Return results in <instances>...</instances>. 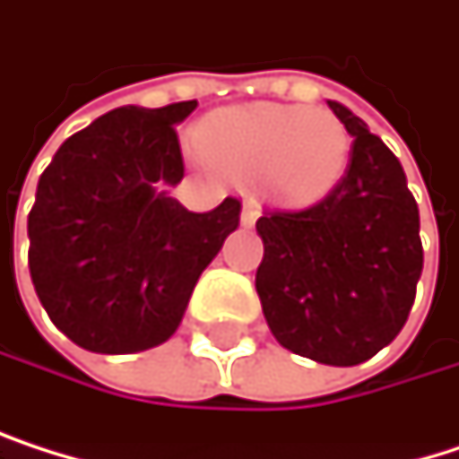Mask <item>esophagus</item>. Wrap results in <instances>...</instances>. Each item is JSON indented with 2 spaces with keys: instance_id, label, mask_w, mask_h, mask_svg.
<instances>
[{
  "instance_id": "obj_1",
  "label": "esophagus",
  "mask_w": 459,
  "mask_h": 459,
  "mask_svg": "<svg viewBox=\"0 0 459 459\" xmlns=\"http://www.w3.org/2000/svg\"><path fill=\"white\" fill-rule=\"evenodd\" d=\"M256 219H259V205H256L254 200H246V203H243V213H240V224H243L246 230H251V227L256 224Z\"/></svg>"
}]
</instances>
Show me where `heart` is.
Segmentation results:
<instances>
[{
	"instance_id": "obj_1",
	"label": "heart",
	"mask_w": 459,
	"mask_h": 459,
	"mask_svg": "<svg viewBox=\"0 0 459 459\" xmlns=\"http://www.w3.org/2000/svg\"><path fill=\"white\" fill-rule=\"evenodd\" d=\"M349 132L330 110L246 105L216 113L200 129L203 156L243 181L262 176L270 197L286 205L322 200L343 178Z\"/></svg>"
}]
</instances>
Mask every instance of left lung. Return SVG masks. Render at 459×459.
I'll use <instances>...</instances> for the list:
<instances>
[{"mask_svg":"<svg viewBox=\"0 0 459 459\" xmlns=\"http://www.w3.org/2000/svg\"><path fill=\"white\" fill-rule=\"evenodd\" d=\"M346 176L306 211L256 221V295L275 341L325 365H359L403 330L422 275L420 208L397 156L341 102Z\"/></svg>","mask_w":459,"mask_h":459,"instance_id":"8db88e82","label":"left lung"}]
</instances>
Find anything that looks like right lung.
<instances>
[{"mask_svg": "<svg viewBox=\"0 0 459 459\" xmlns=\"http://www.w3.org/2000/svg\"><path fill=\"white\" fill-rule=\"evenodd\" d=\"M197 100L116 108L56 151L29 213V273L50 322L97 354L164 343L200 273L238 230L240 203L186 211L176 134Z\"/></svg>", "mask_w": 459, "mask_h": 459, "instance_id": "obj_1", "label": "right lung"}]
</instances>
